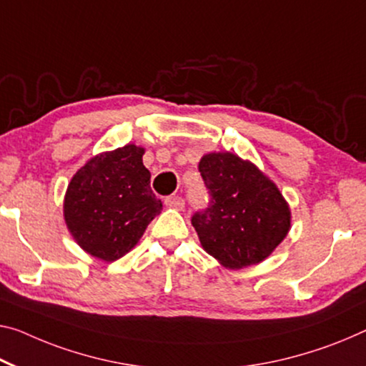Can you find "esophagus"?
Returning <instances> with one entry per match:
<instances>
[{"label": "esophagus", "instance_id": "esophagus-1", "mask_svg": "<svg viewBox=\"0 0 366 366\" xmlns=\"http://www.w3.org/2000/svg\"><path fill=\"white\" fill-rule=\"evenodd\" d=\"M165 204L168 207H172V209H177V211H182L184 207V199L182 196H168L165 199Z\"/></svg>", "mask_w": 366, "mask_h": 366}]
</instances>
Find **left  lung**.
Masks as SVG:
<instances>
[{
  "label": "left lung",
  "instance_id": "obj_1",
  "mask_svg": "<svg viewBox=\"0 0 366 366\" xmlns=\"http://www.w3.org/2000/svg\"><path fill=\"white\" fill-rule=\"evenodd\" d=\"M198 168L209 193L206 209L191 217L202 249L232 269L265 260L291 227L277 184L230 152L204 155Z\"/></svg>",
  "mask_w": 366,
  "mask_h": 366
}]
</instances>
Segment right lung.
<instances>
[{
    "mask_svg": "<svg viewBox=\"0 0 366 366\" xmlns=\"http://www.w3.org/2000/svg\"><path fill=\"white\" fill-rule=\"evenodd\" d=\"M144 149L127 144L88 160L66 188L64 217L70 234L89 255L114 262L126 255L162 201L150 188V172L142 164Z\"/></svg>",
    "mask_w": 366,
    "mask_h": 366,
    "instance_id": "1",
    "label": "right lung"
}]
</instances>
